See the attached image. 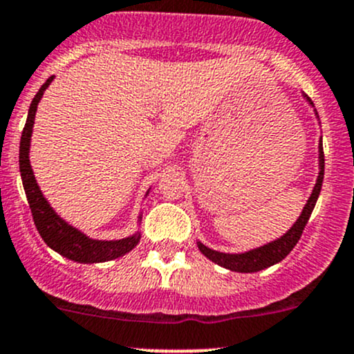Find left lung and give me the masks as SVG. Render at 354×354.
I'll return each instance as SVG.
<instances>
[{"instance_id": "obj_1", "label": "left lung", "mask_w": 354, "mask_h": 354, "mask_svg": "<svg viewBox=\"0 0 354 354\" xmlns=\"http://www.w3.org/2000/svg\"><path fill=\"white\" fill-rule=\"evenodd\" d=\"M322 181H324V147H322V144H320L319 180H317L315 188H313L312 195H310L308 202H306V205H305V209H303L299 219L296 221L295 226H292L283 238H279L277 241H272V243L262 246V248L252 250V252H246V253H238V255L214 252V250L207 248V246H203L202 243H198L200 252H202L207 259H210L212 262H216L217 266L226 267V269H230V270H236V272H257V270L267 269V267L281 262V260H283L284 257H286L288 253L295 248L296 243L299 241V238H301L303 230H305L306 223H308L310 216H312L313 207H315V203H317V198H319L320 188H322Z\"/></svg>"}]
</instances>
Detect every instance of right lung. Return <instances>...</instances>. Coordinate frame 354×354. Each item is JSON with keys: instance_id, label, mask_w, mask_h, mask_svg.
Returning a JSON list of instances; mask_svg holds the SVG:
<instances>
[{"instance_id": "1", "label": "right lung", "mask_w": 354, "mask_h": 354, "mask_svg": "<svg viewBox=\"0 0 354 354\" xmlns=\"http://www.w3.org/2000/svg\"><path fill=\"white\" fill-rule=\"evenodd\" d=\"M51 80L53 77H49L46 84L39 88L35 97L32 99L27 123H25L22 138H20V174H22L24 190L25 195H27L28 207H30L32 219H34L35 227H37L39 234L46 241V245L55 250V252H58L59 255L75 260V262L95 263L123 257L124 253H128L131 248L137 246L140 234L118 241L91 240L78 230L68 226L62 217L56 216V212L49 207V203L42 197L37 183H35L34 173H32L30 162H28V147H30V135L32 127H34L35 111H37V102L41 101L46 87L51 84Z\"/></svg>"}]
</instances>
